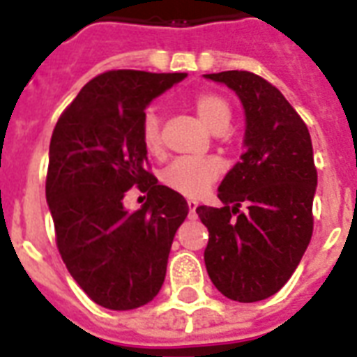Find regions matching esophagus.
<instances>
[{"instance_id":"esophagus-1","label":"esophagus","mask_w":357,"mask_h":357,"mask_svg":"<svg viewBox=\"0 0 357 357\" xmlns=\"http://www.w3.org/2000/svg\"><path fill=\"white\" fill-rule=\"evenodd\" d=\"M196 207H197L196 202H194V199H190L188 209H190V215H192V217H196Z\"/></svg>"}]
</instances>
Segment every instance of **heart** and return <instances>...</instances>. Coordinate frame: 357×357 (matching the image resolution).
<instances>
[{"label": "heart", "instance_id": "1", "mask_svg": "<svg viewBox=\"0 0 357 357\" xmlns=\"http://www.w3.org/2000/svg\"><path fill=\"white\" fill-rule=\"evenodd\" d=\"M190 106L197 118L202 119L211 131L222 132L232 119V108L225 96L215 91H202L192 96ZM140 139L148 153L160 155L163 152L161 137V118L158 110L148 108L140 121ZM222 173L220 161L215 158H178L163 169L161 182L176 194L186 197H199L215 184Z\"/></svg>", "mask_w": 357, "mask_h": 357}]
</instances>
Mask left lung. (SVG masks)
Masks as SVG:
<instances>
[{"label":"left lung","instance_id":"8db88e82","mask_svg":"<svg viewBox=\"0 0 357 357\" xmlns=\"http://www.w3.org/2000/svg\"><path fill=\"white\" fill-rule=\"evenodd\" d=\"M205 77L238 93L247 121L245 152L218 186L225 205L196 209L209 230L205 266L222 295L257 303L287 283L310 243L317 184L310 132L261 75L228 70Z\"/></svg>","mask_w":357,"mask_h":357}]
</instances>
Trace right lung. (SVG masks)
Segmentation results:
<instances>
[{
  "mask_svg": "<svg viewBox=\"0 0 357 357\" xmlns=\"http://www.w3.org/2000/svg\"><path fill=\"white\" fill-rule=\"evenodd\" d=\"M186 74L108 70L62 112L49 146L45 196L70 275L91 301L132 310L160 293L186 199L158 182L140 139L152 98ZM147 204L129 213L126 190Z\"/></svg>",
  "mask_w": 357,
  "mask_h": 357,
  "instance_id": "right-lung-1",
  "label": "right lung"
}]
</instances>
